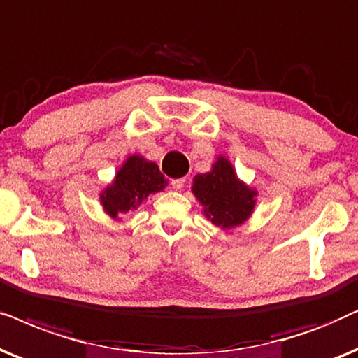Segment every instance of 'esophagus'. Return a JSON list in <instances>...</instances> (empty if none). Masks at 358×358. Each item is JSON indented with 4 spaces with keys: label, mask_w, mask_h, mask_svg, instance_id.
<instances>
[{
    "label": "esophagus",
    "mask_w": 358,
    "mask_h": 358,
    "mask_svg": "<svg viewBox=\"0 0 358 358\" xmlns=\"http://www.w3.org/2000/svg\"><path fill=\"white\" fill-rule=\"evenodd\" d=\"M185 183H187V180H185V178L171 180V187H173L175 189H182L185 187Z\"/></svg>",
    "instance_id": "34e87169"
}]
</instances>
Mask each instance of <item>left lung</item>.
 <instances>
[{"label": "left lung", "instance_id": "1", "mask_svg": "<svg viewBox=\"0 0 358 358\" xmlns=\"http://www.w3.org/2000/svg\"><path fill=\"white\" fill-rule=\"evenodd\" d=\"M193 193L201 201L211 222L224 229L244 222L255 204V192L237 180L234 169L222 157L211 171L194 176Z\"/></svg>", "mask_w": 358, "mask_h": 358}]
</instances>
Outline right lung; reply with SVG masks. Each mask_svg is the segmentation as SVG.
I'll list each match as a JSON object with an SVG mask.
<instances>
[{"label": "right lung", "instance_id": "right-lung-1", "mask_svg": "<svg viewBox=\"0 0 358 358\" xmlns=\"http://www.w3.org/2000/svg\"><path fill=\"white\" fill-rule=\"evenodd\" d=\"M165 180L154 162H147L139 155H132L117 171L111 187L104 189L101 203L109 216L116 217L119 213L136 209L142 199L150 193L164 189Z\"/></svg>", "mask_w": 358, "mask_h": 358}]
</instances>
